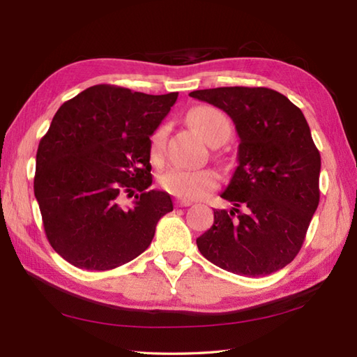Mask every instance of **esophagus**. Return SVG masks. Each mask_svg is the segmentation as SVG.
Segmentation results:
<instances>
[{
    "label": "esophagus",
    "mask_w": 357,
    "mask_h": 357,
    "mask_svg": "<svg viewBox=\"0 0 357 357\" xmlns=\"http://www.w3.org/2000/svg\"><path fill=\"white\" fill-rule=\"evenodd\" d=\"M174 206H176V207H188V206H192V201L190 199H176V201H174Z\"/></svg>",
    "instance_id": "1"
}]
</instances>
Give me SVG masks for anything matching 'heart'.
<instances>
[{
  "label": "heart",
  "mask_w": 357,
  "mask_h": 357,
  "mask_svg": "<svg viewBox=\"0 0 357 357\" xmlns=\"http://www.w3.org/2000/svg\"><path fill=\"white\" fill-rule=\"evenodd\" d=\"M188 121L208 144L225 141L230 136V121L221 110L211 105H199L188 113ZM167 139V127L161 126L150 136V158L159 161L162 158ZM219 183V176L211 169L190 170L183 167H170L159 174L158 184L164 192L176 198L196 199L210 193Z\"/></svg>",
  "instance_id": "1"
}]
</instances>
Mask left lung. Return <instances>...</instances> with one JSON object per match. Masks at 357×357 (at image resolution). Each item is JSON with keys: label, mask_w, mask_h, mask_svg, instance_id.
Listing matches in <instances>:
<instances>
[{"label": "left lung", "mask_w": 357, "mask_h": 357, "mask_svg": "<svg viewBox=\"0 0 357 357\" xmlns=\"http://www.w3.org/2000/svg\"><path fill=\"white\" fill-rule=\"evenodd\" d=\"M229 115L239 135L238 167L221 195L231 210L196 239L201 255L241 276L271 275L304 244L319 204L321 155L304 113L267 87L195 90Z\"/></svg>", "instance_id": "left-lung-1"}]
</instances>
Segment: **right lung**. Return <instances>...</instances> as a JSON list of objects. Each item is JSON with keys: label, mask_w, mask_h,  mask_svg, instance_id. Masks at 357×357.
Returning <instances> with one entry per match:
<instances>
[{"label": "right lung", "mask_w": 357, "mask_h": 357, "mask_svg": "<svg viewBox=\"0 0 357 357\" xmlns=\"http://www.w3.org/2000/svg\"><path fill=\"white\" fill-rule=\"evenodd\" d=\"M176 98L98 84L55 113L38 146L33 190L47 241L75 267L130 262L173 210L169 193L147 188L150 136ZM124 195L135 196L132 208L120 207Z\"/></svg>", "instance_id": "obj_1"}]
</instances>
